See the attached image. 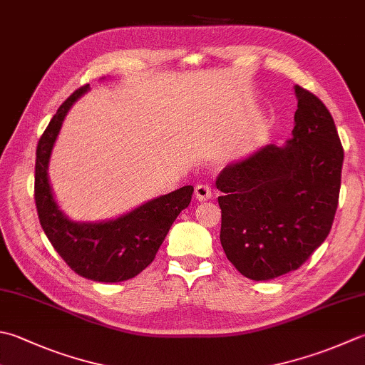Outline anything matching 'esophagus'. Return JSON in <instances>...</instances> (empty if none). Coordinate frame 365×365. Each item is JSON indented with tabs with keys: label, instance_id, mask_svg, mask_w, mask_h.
<instances>
[{
	"label": "esophagus",
	"instance_id": "esophagus-1",
	"mask_svg": "<svg viewBox=\"0 0 365 365\" xmlns=\"http://www.w3.org/2000/svg\"><path fill=\"white\" fill-rule=\"evenodd\" d=\"M195 196L197 201H209V199L213 196V192L207 183H199L195 190Z\"/></svg>",
	"mask_w": 365,
	"mask_h": 365
}]
</instances>
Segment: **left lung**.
I'll return each mask as SVG.
<instances>
[{"mask_svg":"<svg viewBox=\"0 0 365 365\" xmlns=\"http://www.w3.org/2000/svg\"><path fill=\"white\" fill-rule=\"evenodd\" d=\"M294 130L221 170L220 240L255 282L296 270L323 244L339 204L344 147L327 107L296 85Z\"/></svg>","mask_w":365,"mask_h":365,"instance_id":"8db88e82","label":"left lung"}]
</instances>
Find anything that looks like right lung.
Instances as JSON below:
<instances>
[{
    "mask_svg": "<svg viewBox=\"0 0 365 365\" xmlns=\"http://www.w3.org/2000/svg\"><path fill=\"white\" fill-rule=\"evenodd\" d=\"M88 87L76 90L60 106L41 135L36 150L34 201L47 239L76 274L93 282L117 283L140 274L155 259L178 213L190 205L192 187L187 185L152 199L115 220L78 223L64 215L48 183V160L64 117Z\"/></svg>",
    "mask_w": 365,
    "mask_h": 365,
    "instance_id": "1",
    "label": "right lung"
}]
</instances>
